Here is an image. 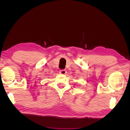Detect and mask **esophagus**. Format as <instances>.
<instances>
[{"mask_svg": "<svg viewBox=\"0 0 130 130\" xmlns=\"http://www.w3.org/2000/svg\"><path fill=\"white\" fill-rule=\"evenodd\" d=\"M67 73L66 69H61L60 70V73L61 74H65Z\"/></svg>", "mask_w": 130, "mask_h": 130, "instance_id": "obj_1", "label": "esophagus"}]
</instances>
